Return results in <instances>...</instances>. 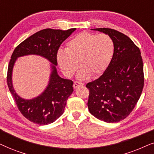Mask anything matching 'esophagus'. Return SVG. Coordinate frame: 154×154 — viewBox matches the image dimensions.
<instances>
[{
  "instance_id": "esophagus-1",
  "label": "esophagus",
  "mask_w": 154,
  "mask_h": 154,
  "mask_svg": "<svg viewBox=\"0 0 154 154\" xmlns=\"http://www.w3.org/2000/svg\"><path fill=\"white\" fill-rule=\"evenodd\" d=\"M83 85V83H79V82H75L74 83H73V88H77L80 87V86H82Z\"/></svg>"
}]
</instances>
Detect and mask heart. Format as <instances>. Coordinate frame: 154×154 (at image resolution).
<instances>
[{
	"label": "heart",
	"mask_w": 154,
	"mask_h": 154,
	"mask_svg": "<svg viewBox=\"0 0 154 154\" xmlns=\"http://www.w3.org/2000/svg\"><path fill=\"white\" fill-rule=\"evenodd\" d=\"M114 43L106 34H96L84 31L75 35L66 43V49H60L57 61L61 71L66 77H71L78 68L77 77L85 80L101 75L105 71L113 57Z\"/></svg>",
	"instance_id": "obj_1"
}]
</instances>
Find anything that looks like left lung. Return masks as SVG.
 Here are the masks:
<instances>
[{"label":"left lung","mask_w":154,"mask_h":154,"mask_svg":"<svg viewBox=\"0 0 154 154\" xmlns=\"http://www.w3.org/2000/svg\"><path fill=\"white\" fill-rule=\"evenodd\" d=\"M108 35L114 43V52L104 73L88 83L90 113L106 123H117L131 113L144 87L143 62L140 50L133 41L119 31L93 29Z\"/></svg>","instance_id":"left-lung-1"}]
</instances>
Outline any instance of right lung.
I'll list each match as a JSON object with an SVG mask.
<instances>
[{
	"mask_svg": "<svg viewBox=\"0 0 154 154\" xmlns=\"http://www.w3.org/2000/svg\"><path fill=\"white\" fill-rule=\"evenodd\" d=\"M75 30L45 29L36 32L21 43L11 56L8 69L7 81L19 110L24 116L38 125L53 123L63 114L66 101L73 92V81L58 75L57 54L61 44ZM38 55L51 63L49 82L44 91L38 96L27 100L19 96L12 84V71L16 60L26 55Z\"/></svg>",
	"mask_w": 154,
	"mask_h": 154,
	"instance_id": "1",
	"label": "right lung"
}]
</instances>
